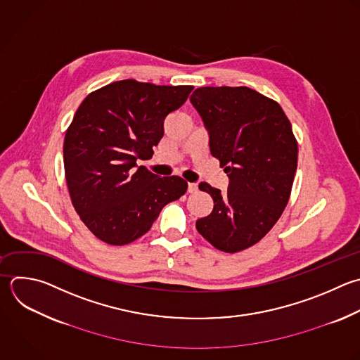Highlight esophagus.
<instances>
[{
  "label": "esophagus",
  "instance_id": "34e87169",
  "mask_svg": "<svg viewBox=\"0 0 360 360\" xmlns=\"http://www.w3.org/2000/svg\"><path fill=\"white\" fill-rule=\"evenodd\" d=\"M197 183H188V186H187V191L188 193H195L197 191Z\"/></svg>",
  "mask_w": 360,
  "mask_h": 360
}]
</instances>
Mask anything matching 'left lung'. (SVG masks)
<instances>
[{
  "label": "left lung",
  "instance_id": "8db88e82",
  "mask_svg": "<svg viewBox=\"0 0 360 360\" xmlns=\"http://www.w3.org/2000/svg\"><path fill=\"white\" fill-rule=\"evenodd\" d=\"M210 136V150L229 179L228 191L200 183L214 200L195 228L226 253L259 242L283 214L298 148L281 107L248 87H201L190 97Z\"/></svg>",
  "mask_w": 360,
  "mask_h": 360
}]
</instances>
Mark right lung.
Instances as JSON below:
<instances>
[{
  "label": "right lung",
  "mask_w": 360,
  "mask_h": 360,
  "mask_svg": "<svg viewBox=\"0 0 360 360\" xmlns=\"http://www.w3.org/2000/svg\"><path fill=\"white\" fill-rule=\"evenodd\" d=\"M191 90L122 80L89 94L79 107L65 138L66 181L75 210L103 242H134L186 193L181 177H159L136 162L152 158L165 118Z\"/></svg>",
  "instance_id": "right-lung-1"
}]
</instances>
